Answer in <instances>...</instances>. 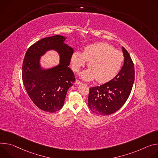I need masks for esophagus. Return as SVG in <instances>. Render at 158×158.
<instances>
[{
    "mask_svg": "<svg viewBox=\"0 0 158 158\" xmlns=\"http://www.w3.org/2000/svg\"><path fill=\"white\" fill-rule=\"evenodd\" d=\"M83 83L81 81H80V80H76V84H77L78 85H81Z\"/></svg>",
    "mask_w": 158,
    "mask_h": 158,
    "instance_id": "34e87169",
    "label": "esophagus"
}]
</instances>
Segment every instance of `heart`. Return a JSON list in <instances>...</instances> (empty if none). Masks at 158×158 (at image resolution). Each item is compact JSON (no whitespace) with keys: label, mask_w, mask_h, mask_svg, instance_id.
<instances>
[{"label":"heart","mask_w":158,"mask_h":158,"mask_svg":"<svg viewBox=\"0 0 158 158\" xmlns=\"http://www.w3.org/2000/svg\"><path fill=\"white\" fill-rule=\"evenodd\" d=\"M122 52L106 43H96L86 46L83 53L75 51L71 58L72 69L78 72L89 61L88 69L81 73L85 81L97 79L98 83L108 82L114 78L121 68L124 61Z\"/></svg>","instance_id":"obj_1"}]
</instances>
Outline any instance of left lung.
Returning <instances> with one entry per match:
<instances>
[{"label":"left lung","mask_w":158,"mask_h":158,"mask_svg":"<svg viewBox=\"0 0 158 158\" xmlns=\"http://www.w3.org/2000/svg\"><path fill=\"white\" fill-rule=\"evenodd\" d=\"M124 65L116 77L107 83L90 88L89 107L96 114L107 115L119 110L128 99L135 78L133 61L122 47Z\"/></svg>","instance_id":"8db88e82"}]
</instances>
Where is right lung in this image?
Instances as JSON below:
<instances>
[{
    "label": "right lung",
    "mask_w": 158,
    "mask_h": 158,
    "mask_svg": "<svg viewBox=\"0 0 158 158\" xmlns=\"http://www.w3.org/2000/svg\"><path fill=\"white\" fill-rule=\"evenodd\" d=\"M65 39L60 35L43 38L31 46L24 56L22 66L24 86L33 103L43 111L52 113L60 110L68 90L75 80L68 67L73 49L64 43ZM51 49L59 52L60 63L43 69L40 65V56Z\"/></svg>",
    "instance_id": "add662e5"
}]
</instances>
